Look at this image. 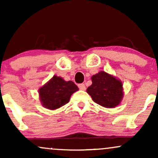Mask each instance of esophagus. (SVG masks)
<instances>
[{"label": "esophagus", "instance_id": "obj_1", "mask_svg": "<svg viewBox=\"0 0 158 158\" xmlns=\"http://www.w3.org/2000/svg\"><path fill=\"white\" fill-rule=\"evenodd\" d=\"M78 87H79V88L80 90H85V89H86V87H85V84H79V85H78Z\"/></svg>", "mask_w": 158, "mask_h": 158}]
</instances>
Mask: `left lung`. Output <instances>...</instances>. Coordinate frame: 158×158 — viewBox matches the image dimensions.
I'll return each instance as SVG.
<instances>
[{
	"instance_id": "obj_1",
	"label": "left lung",
	"mask_w": 158,
	"mask_h": 158,
	"mask_svg": "<svg viewBox=\"0 0 158 158\" xmlns=\"http://www.w3.org/2000/svg\"><path fill=\"white\" fill-rule=\"evenodd\" d=\"M92 85L87 92L99 106L114 108L119 104L123 96L122 82L113 76L100 71L91 78Z\"/></svg>"
}]
</instances>
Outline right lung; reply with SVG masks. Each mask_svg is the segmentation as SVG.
I'll return each instance as SVG.
<instances>
[{
    "mask_svg": "<svg viewBox=\"0 0 158 158\" xmlns=\"http://www.w3.org/2000/svg\"><path fill=\"white\" fill-rule=\"evenodd\" d=\"M78 90L72 81H66L62 78L54 76L39 89L40 99L45 108L55 110L67 104L70 96Z\"/></svg>",
    "mask_w": 158,
    "mask_h": 158,
    "instance_id": "add662e5",
    "label": "right lung"
}]
</instances>
